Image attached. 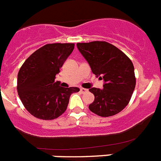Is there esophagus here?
I'll return each instance as SVG.
<instances>
[{"mask_svg": "<svg viewBox=\"0 0 161 161\" xmlns=\"http://www.w3.org/2000/svg\"><path fill=\"white\" fill-rule=\"evenodd\" d=\"M80 92L82 93H86V92H88V89H84V88H80Z\"/></svg>", "mask_w": 161, "mask_h": 161, "instance_id": "obj_1", "label": "esophagus"}]
</instances>
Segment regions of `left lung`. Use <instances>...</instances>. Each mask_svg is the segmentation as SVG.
I'll list each match as a JSON object with an SVG mask.
<instances>
[{
	"mask_svg": "<svg viewBox=\"0 0 161 161\" xmlns=\"http://www.w3.org/2000/svg\"><path fill=\"white\" fill-rule=\"evenodd\" d=\"M76 46L93 74L104 80L102 89H89L94 95L89 109L101 117L119 114L128 105L136 87L131 60L121 50L105 41L78 42Z\"/></svg>",
	"mask_w": 161,
	"mask_h": 161,
	"instance_id": "left-lung-1",
	"label": "left lung"
}]
</instances>
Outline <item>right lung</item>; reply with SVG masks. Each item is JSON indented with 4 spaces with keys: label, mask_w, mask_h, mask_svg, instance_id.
<instances>
[{
    "label": "right lung",
    "mask_w": 161,
    "mask_h": 161,
    "mask_svg": "<svg viewBox=\"0 0 161 161\" xmlns=\"http://www.w3.org/2000/svg\"><path fill=\"white\" fill-rule=\"evenodd\" d=\"M74 43H51L35 51L25 59L18 74V93L24 107L42 120L57 119L65 112L76 87L64 88L55 81Z\"/></svg>",
    "instance_id": "right-lung-1"
}]
</instances>
